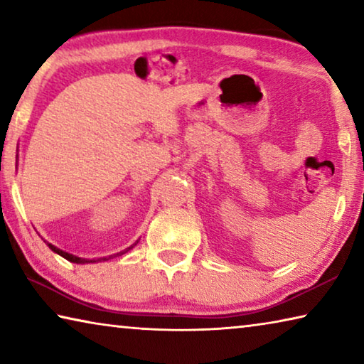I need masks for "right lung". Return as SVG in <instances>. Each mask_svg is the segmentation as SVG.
I'll return each mask as SVG.
<instances>
[{"instance_id":"1","label":"right lung","mask_w":364,"mask_h":364,"mask_svg":"<svg viewBox=\"0 0 364 364\" xmlns=\"http://www.w3.org/2000/svg\"><path fill=\"white\" fill-rule=\"evenodd\" d=\"M49 245V249H51L53 252H56V254H59L60 257H64L65 260H69V262H72V263H93V262H101V260H109V258H112V257H117V255H122V254H125V252H128L130 249H127V250H123V252H120V254H117V255H109V257H102V258H97V260H86V258H80V257H75V255H72V254H67V252H64V250H60V249H58V247H54L53 244H48Z\"/></svg>"}]
</instances>
